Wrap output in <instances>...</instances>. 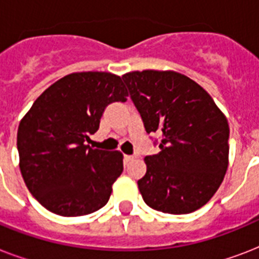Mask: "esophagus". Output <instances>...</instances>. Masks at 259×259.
<instances>
[{
	"mask_svg": "<svg viewBox=\"0 0 259 259\" xmlns=\"http://www.w3.org/2000/svg\"><path fill=\"white\" fill-rule=\"evenodd\" d=\"M136 158V156H130V154H125V161L129 162L132 161V160H134Z\"/></svg>",
	"mask_w": 259,
	"mask_h": 259,
	"instance_id": "obj_1",
	"label": "esophagus"
}]
</instances>
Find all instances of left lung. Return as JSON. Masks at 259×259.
<instances>
[{
  "mask_svg": "<svg viewBox=\"0 0 259 259\" xmlns=\"http://www.w3.org/2000/svg\"><path fill=\"white\" fill-rule=\"evenodd\" d=\"M146 133L160 134V152L146 156L138 180L150 208L181 215L215 195L229 166L227 118L209 94L175 71H133L122 76Z\"/></svg>",
  "mask_w": 259,
  "mask_h": 259,
  "instance_id": "left-lung-1",
  "label": "left lung"
}]
</instances>
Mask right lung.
I'll use <instances>...</instances> for the list:
<instances>
[{"label":"right lung","mask_w":259,"mask_h":259,"mask_svg":"<svg viewBox=\"0 0 259 259\" xmlns=\"http://www.w3.org/2000/svg\"><path fill=\"white\" fill-rule=\"evenodd\" d=\"M122 79L110 72H74L34 101L18 125L20 170L29 192L48 211L80 217L109 201L123 156L86 145L105 109L125 102Z\"/></svg>","instance_id":"add662e5"}]
</instances>
